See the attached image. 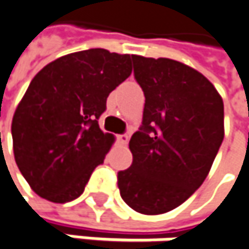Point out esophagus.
Instances as JSON below:
<instances>
[{
	"label": "esophagus",
	"mask_w": 249,
	"mask_h": 249,
	"mask_svg": "<svg viewBox=\"0 0 249 249\" xmlns=\"http://www.w3.org/2000/svg\"><path fill=\"white\" fill-rule=\"evenodd\" d=\"M128 139H129V137L126 135V134H121V135H117V141L121 143V145H126L128 143Z\"/></svg>",
	"instance_id": "obj_1"
}]
</instances>
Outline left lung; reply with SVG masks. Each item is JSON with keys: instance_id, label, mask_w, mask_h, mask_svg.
I'll return each mask as SVG.
<instances>
[{"instance_id": "left-lung-1", "label": "left lung", "mask_w": 249, "mask_h": 249, "mask_svg": "<svg viewBox=\"0 0 249 249\" xmlns=\"http://www.w3.org/2000/svg\"><path fill=\"white\" fill-rule=\"evenodd\" d=\"M145 94L142 126L129 141L132 165L118 172L121 197L141 214H163L190 197L224 139V104L193 67L132 54Z\"/></svg>"}]
</instances>
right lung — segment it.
I'll return each mask as SVG.
<instances>
[{"label":"right lung","instance_id":"obj_1","mask_svg":"<svg viewBox=\"0 0 249 249\" xmlns=\"http://www.w3.org/2000/svg\"><path fill=\"white\" fill-rule=\"evenodd\" d=\"M131 54L89 49L62 56L32 79L12 118L14 156L37 196L67 203L84 192L114 135L98 125L107 97L132 73Z\"/></svg>","mask_w":249,"mask_h":249}]
</instances>
